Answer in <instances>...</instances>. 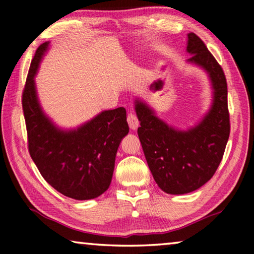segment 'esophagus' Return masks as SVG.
<instances>
[{
	"label": "esophagus",
	"mask_w": 254,
	"mask_h": 254,
	"mask_svg": "<svg viewBox=\"0 0 254 254\" xmlns=\"http://www.w3.org/2000/svg\"><path fill=\"white\" fill-rule=\"evenodd\" d=\"M127 123H128V127H130L131 130H136V128L139 127V126H140L139 120H137L136 115L133 114V113H128Z\"/></svg>",
	"instance_id": "obj_1"
}]
</instances>
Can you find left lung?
<instances>
[{"label":"left lung","instance_id":"obj_1","mask_svg":"<svg viewBox=\"0 0 254 254\" xmlns=\"http://www.w3.org/2000/svg\"><path fill=\"white\" fill-rule=\"evenodd\" d=\"M186 50L191 56L187 63L207 74L213 91L212 104L198 123L179 130L159 119L140 97L134 101L141 126L137 135L150 171L158 186L171 195L194 191L213 177L230 135L224 71L195 33L187 34Z\"/></svg>","mask_w":254,"mask_h":254}]
</instances>
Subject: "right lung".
<instances>
[{
	"label": "right lung",
	"instance_id": "right-lung-1",
	"mask_svg": "<svg viewBox=\"0 0 254 254\" xmlns=\"http://www.w3.org/2000/svg\"><path fill=\"white\" fill-rule=\"evenodd\" d=\"M49 46L47 41L37 49L22 94L30 156L60 194L77 200L96 198L110 187L119 145L128 133L127 111H103L75 128L56 126L42 110L34 81Z\"/></svg>",
	"mask_w": 254,
	"mask_h": 254
}]
</instances>
